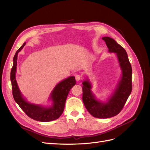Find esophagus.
<instances>
[{
	"mask_svg": "<svg viewBox=\"0 0 150 150\" xmlns=\"http://www.w3.org/2000/svg\"><path fill=\"white\" fill-rule=\"evenodd\" d=\"M75 78H76V81H77V82H78V81H79L81 79V76L79 75H76L75 76Z\"/></svg>",
	"mask_w": 150,
	"mask_h": 150,
	"instance_id": "obj_1",
	"label": "esophagus"
}]
</instances>
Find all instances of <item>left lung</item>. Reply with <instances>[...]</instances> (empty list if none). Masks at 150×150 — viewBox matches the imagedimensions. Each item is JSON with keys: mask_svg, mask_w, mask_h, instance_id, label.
<instances>
[{"mask_svg": "<svg viewBox=\"0 0 150 150\" xmlns=\"http://www.w3.org/2000/svg\"><path fill=\"white\" fill-rule=\"evenodd\" d=\"M110 53H115L121 72L120 79L106 101L97 99L92 91L93 86L89 78L83 81V101L86 110L97 118H109L117 115L121 111L132 90V68L128 54L123 47L109 37L102 38Z\"/></svg>", "mask_w": 150, "mask_h": 150, "instance_id": "1", "label": "left lung"}]
</instances>
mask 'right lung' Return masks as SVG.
Here are the masks:
<instances>
[{"label": "right lung", "instance_id": "add662e5", "mask_svg": "<svg viewBox=\"0 0 150 150\" xmlns=\"http://www.w3.org/2000/svg\"><path fill=\"white\" fill-rule=\"evenodd\" d=\"M25 42L17 50L13 59V66L11 72L12 94L15 101L30 118L42 122L56 120L62 114L70 89L76 84L74 76H69L57 83L50 93L48 101L51 105L46 106L30 103L22 94L16 81L17 56L25 45Z\"/></svg>", "mask_w": 150, "mask_h": 150}]
</instances>
